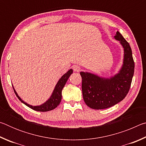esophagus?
<instances>
[{"label": "esophagus", "instance_id": "1", "mask_svg": "<svg viewBox=\"0 0 146 146\" xmlns=\"http://www.w3.org/2000/svg\"><path fill=\"white\" fill-rule=\"evenodd\" d=\"M73 70L74 71H75V72H79V71H80L81 68L79 67V66H78L74 65L73 66Z\"/></svg>", "mask_w": 146, "mask_h": 146}]
</instances>
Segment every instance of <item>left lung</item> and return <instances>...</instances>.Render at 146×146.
<instances>
[{"instance_id": "obj_1", "label": "left lung", "mask_w": 146, "mask_h": 146, "mask_svg": "<svg viewBox=\"0 0 146 146\" xmlns=\"http://www.w3.org/2000/svg\"><path fill=\"white\" fill-rule=\"evenodd\" d=\"M114 38L123 49L122 65L117 73L104 77L87 71L80 73L84 100L94 110L110 108L122 101L129 90L134 75L135 63L129 43L118 31Z\"/></svg>"}]
</instances>
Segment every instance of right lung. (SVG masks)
<instances>
[{"label":"right lung","instance_id":"add662e5","mask_svg":"<svg viewBox=\"0 0 146 146\" xmlns=\"http://www.w3.org/2000/svg\"><path fill=\"white\" fill-rule=\"evenodd\" d=\"M72 73L73 70L72 69H70V70H68L67 71V73H66L64 75L62 76L61 78L59 79L57 83H56L55 87L54 88L53 92L51 93V95L50 97H49V98L45 102H44L43 104H42L38 106H32L29 104L28 103H26V102H24V101L23 100H22V98L19 97L18 93H17V91L15 90L13 86V88L17 98H18L23 104L28 106V107L30 108L32 110H33L35 111H49L53 110L55 108H56L58 106L59 104L60 103V101L62 100V89L64 88V86H65L69 77H70V75Z\"/></svg>","mask_w":146,"mask_h":146}]
</instances>
